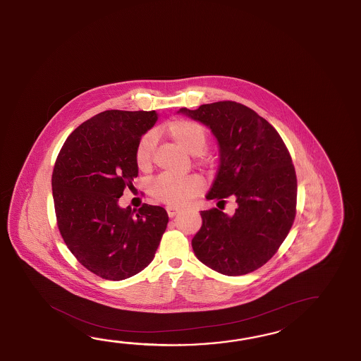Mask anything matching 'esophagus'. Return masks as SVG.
Here are the masks:
<instances>
[{
    "label": "esophagus",
    "instance_id": "1",
    "mask_svg": "<svg viewBox=\"0 0 361 361\" xmlns=\"http://www.w3.org/2000/svg\"><path fill=\"white\" fill-rule=\"evenodd\" d=\"M180 209H179V206L169 205L166 206V212H168V215H169L170 218H173V216H176L177 215L178 212H179Z\"/></svg>",
    "mask_w": 361,
    "mask_h": 361
}]
</instances>
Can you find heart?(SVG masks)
<instances>
[{
    "label": "heart",
    "mask_w": 361,
    "mask_h": 361,
    "mask_svg": "<svg viewBox=\"0 0 361 361\" xmlns=\"http://www.w3.org/2000/svg\"><path fill=\"white\" fill-rule=\"evenodd\" d=\"M161 132L169 135L190 155L198 156L205 152L207 147V135L205 128L196 121L177 119L169 121L161 128ZM155 145V135H143L135 147V164L140 170H147L152 163V152ZM204 182L197 176L170 177L160 176L149 184V192L152 197L164 204L179 205L202 190Z\"/></svg>",
    "instance_id": "obj_1"
}]
</instances>
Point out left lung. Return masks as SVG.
Masks as SVG:
<instances>
[{
	"instance_id": "8db88e82",
	"label": "left lung",
	"mask_w": 361,
	"mask_h": 361,
	"mask_svg": "<svg viewBox=\"0 0 361 361\" xmlns=\"http://www.w3.org/2000/svg\"><path fill=\"white\" fill-rule=\"evenodd\" d=\"M178 113L210 128L219 145V168L206 198L237 202L233 215L216 207L201 212L202 226L192 240L195 255L226 276L251 273L273 257L296 216L290 152L273 126L238 102L219 101Z\"/></svg>"
}]
</instances>
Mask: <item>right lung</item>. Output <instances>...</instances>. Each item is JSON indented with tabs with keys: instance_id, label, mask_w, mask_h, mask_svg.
I'll list each match as a JSON object with an SVG mask.
<instances>
[{
	"instance_id": "obj_1",
	"label": "right lung",
	"mask_w": 361,
	"mask_h": 361,
	"mask_svg": "<svg viewBox=\"0 0 361 361\" xmlns=\"http://www.w3.org/2000/svg\"><path fill=\"white\" fill-rule=\"evenodd\" d=\"M155 111L106 110L80 124L57 156L52 196L57 226L83 267L107 281L133 276L154 260L169 216L161 206L123 209L138 176L135 147Z\"/></svg>"
}]
</instances>
